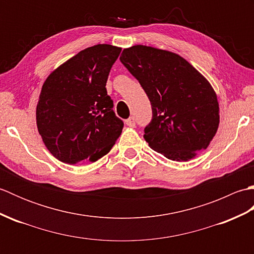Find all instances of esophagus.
Returning a JSON list of instances; mask_svg holds the SVG:
<instances>
[{"mask_svg": "<svg viewBox=\"0 0 254 254\" xmlns=\"http://www.w3.org/2000/svg\"><path fill=\"white\" fill-rule=\"evenodd\" d=\"M126 124L127 127H135V119H134V117H130L127 119V120H126Z\"/></svg>", "mask_w": 254, "mask_h": 254, "instance_id": "obj_1", "label": "esophagus"}]
</instances>
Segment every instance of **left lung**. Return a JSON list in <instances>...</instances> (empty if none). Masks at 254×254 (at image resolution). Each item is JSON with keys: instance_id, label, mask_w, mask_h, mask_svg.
<instances>
[{"instance_id": "1", "label": "left lung", "mask_w": 254, "mask_h": 254, "mask_svg": "<svg viewBox=\"0 0 254 254\" xmlns=\"http://www.w3.org/2000/svg\"><path fill=\"white\" fill-rule=\"evenodd\" d=\"M120 61L146 93L153 119L145 127L149 147L176 161L206 149L219 126V106L212 85L177 53L136 45Z\"/></svg>"}]
</instances>
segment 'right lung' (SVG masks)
I'll return each instance as SVG.
<instances>
[{"label":"right lung","mask_w":254,"mask_h":254,"mask_svg":"<svg viewBox=\"0 0 254 254\" xmlns=\"http://www.w3.org/2000/svg\"><path fill=\"white\" fill-rule=\"evenodd\" d=\"M121 48H86L56 68L37 104L38 132L48 150L66 164L94 163L110 152L123 122L112 110L106 83Z\"/></svg>","instance_id":"add662e5"}]
</instances>
